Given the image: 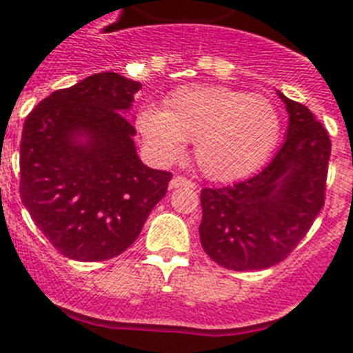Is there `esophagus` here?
Listing matches in <instances>:
<instances>
[{"label":"esophagus","mask_w":353,"mask_h":353,"mask_svg":"<svg viewBox=\"0 0 353 353\" xmlns=\"http://www.w3.org/2000/svg\"><path fill=\"white\" fill-rule=\"evenodd\" d=\"M180 187H194V183L187 180L185 176H173L170 182V189H180Z\"/></svg>","instance_id":"obj_1"}]
</instances>
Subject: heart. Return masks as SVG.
I'll return each mask as SVG.
<instances>
[{"instance_id": "b5f03b06", "label": "heart", "mask_w": 353, "mask_h": 353, "mask_svg": "<svg viewBox=\"0 0 353 353\" xmlns=\"http://www.w3.org/2000/svg\"><path fill=\"white\" fill-rule=\"evenodd\" d=\"M138 132L150 154L173 162L194 141L199 173L212 182L245 179L276 148L281 121L269 99L245 92L194 84L174 90L162 109H143Z\"/></svg>"}]
</instances>
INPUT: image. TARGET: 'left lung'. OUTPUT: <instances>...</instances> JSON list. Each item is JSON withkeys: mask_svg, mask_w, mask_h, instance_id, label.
Masks as SVG:
<instances>
[{"mask_svg": "<svg viewBox=\"0 0 353 353\" xmlns=\"http://www.w3.org/2000/svg\"><path fill=\"white\" fill-rule=\"evenodd\" d=\"M277 95L288 129L269 166L244 182L201 191V248L224 269L261 270L283 261L323 207L329 134L305 105Z\"/></svg>", "mask_w": 353, "mask_h": 353, "instance_id": "8db88e82", "label": "left lung"}]
</instances>
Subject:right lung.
I'll use <instances>...</instances> for the list:
<instances>
[{
  "label": "right lung",
  "mask_w": 353,
  "mask_h": 353,
  "mask_svg": "<svg viewBox=\"0 0 353 353\" xmlns=\"http://www.w3.org/2000/svg\"><path fill=\"white\" fill-rule=\"evenodd\" d=\"M141 83L99 72L56 90L24 121L21 199L63 256L114 258L134 244L173 174L143 164L125 117Z\"/></svg>",
  "instance_id": "add662e5"
}]
</instances>
